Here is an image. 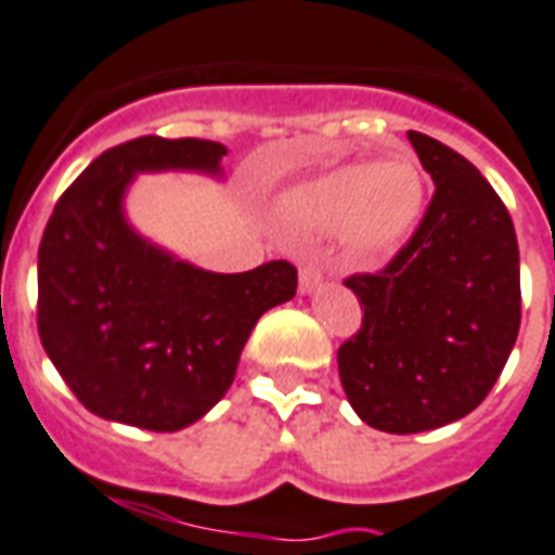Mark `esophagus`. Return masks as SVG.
<instances>
[{
    "label": "esophagus",
    "instance_id": "1",
    "mask_svg": "<svg viewBox=\"0 0 555 555\" xmlns=\"http://www.w3.org/2000/svg\"><path fill=\"white\" fill-rule=\"evenodd\" d=\"M324 282V268L319 259H308V262L301 264L299 270V293L301 296H310V293H317Z\"/></svg>",
    "mask_w": 555,
    "mask_h": 555
}]
</instances>
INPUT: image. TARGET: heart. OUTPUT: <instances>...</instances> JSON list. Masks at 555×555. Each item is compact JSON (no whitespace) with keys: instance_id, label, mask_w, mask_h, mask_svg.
Returning a JSON list of instances; mask_svg holds the SVG:
<instances>
[{"instance_id":"b5f03b06","label":"heart","mask_w":555,"mask_h":555,"mask_svg":"<svg viewBox=\"0 0 555 555\" xmlns=\"http://www.w3.org/2000/svg\"><path fill=\"white\" fill-rule=\"evenodd\" d=\"M276 210L308 231H339L356 254H385L422 219L425 173L408 153L341 162L285 188Z\"/></svg>"}]
</instances>
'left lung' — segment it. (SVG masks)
<instances>
[{"mask_svg": "<svg viewBox=\"0 0 555 555\" xmlns=\"http://www.w3.org/2000/svg\"><path fill=\"white\" fill-rule=\"evenodd\" d=\"M408 139L436 193L393 262L345 282L364 319L339 348L350 408L385 434L436 430L479 408L521 322L507 207L465 156L416 130Z\"/></svg>", "mask_w": 555, "mask_h": 555, "instance_id": "obj_1", "label": "left lung"}]
</instances>
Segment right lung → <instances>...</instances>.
Returning a JSON list of instances; mask_svg holds the SVG:
<instances>
[{"label":"right lung","instance_id":"1","mask_svg":"<svg viewBox=\"0 0 555 555\" xmlns=\"http://www.w3.org/2000/svg\"><path fill=\"white\" fill-rule=\"evenodd\" d=\"M228 147L139 137L93 159L39 245V339L90 413L173 434L214 408L259 317L296 296V268L214 273L145 238L125 214L139 173L222 179Z\"/></svg>","mask_w":555,"mask_h":555}]
</instances>
